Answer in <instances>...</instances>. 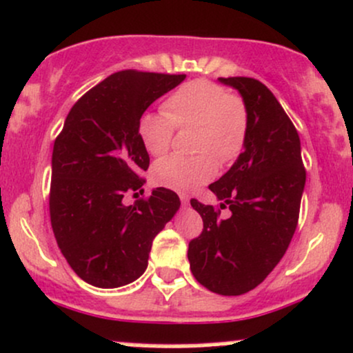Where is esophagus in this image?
Segmentation results:
<instances>
[{
	"instance_id": "34e87169",
	"label": "esophagus",
	"mask_w": 353,
	"mask_h": 353,
	"mask_svg": "<svg viewBox=\"0 0 353 353\" xmlns=\"http://www.w3.org/2000/svg\"><path fill=\"white\" fill-rule=\"evenodd\" d=\"M180 201H181V205H188V195L180 193Z\"/></svg>"
}]
</instances>
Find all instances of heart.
<instances>
[{"instance_id": "b5f03b06", "label": "heart", "mask_w": 353, "mask_h": 353, "mask_svg": "<svg viewBox=\"0 0 353 353\" xmlns=\"http://www.w3.org/2000/svg\"><path fill=\"white\" fill-rule=\"evenodd\" d=\"M165 112H143L137 132L152 155H161L173 143L176 128L195 126V157L173 153L153 166V180L175 192H192L208 183L221 163L235 160L248 133V110L239 94L207 78L183 83L163 103Z\"/></svg>"}]
</instances>
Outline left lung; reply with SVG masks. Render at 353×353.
I'll use <instances>...</instances> for the list:
<instances>
[{
  "label": "left lung",
  "instance_id": "obj_1",
  "mask_svg": "<svg viewBox=\"0 0 353 353\" xmlns=\"http://www.w3.org/2000/svg\"><path fill=\"white\" fill-rule=\"evenodd\" d=\"M240 91L248 110L245 150L232 168L210 185L232 215L192 198L203 230L188 243L193 276L210 292L241 295L253 290L282 260L299 223L305 166L296 128L262 81L219 78Z\"/></svg>",
  "mask_w": 353,
  "mask_h": 353
}]
</instances>
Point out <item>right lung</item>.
<instances>
[{"label":"right lung","instance_id":"1","mask_svg":"<svg viewBox=\"0 0 353 353\" xmlns=\"http://www.w3.org/2000/svg\"><path fill=\"white\" fill-rule=\"evenodd\" d=\"M187 74L123 70L73 105L54 140L50 219L63 256L86 283L117 288L146 270L152 243L180 208L168 188L143 192L150 155L137 132L140 114Z\"/></svg>","mask_w":353,"mask_h":353}]
</instances>
